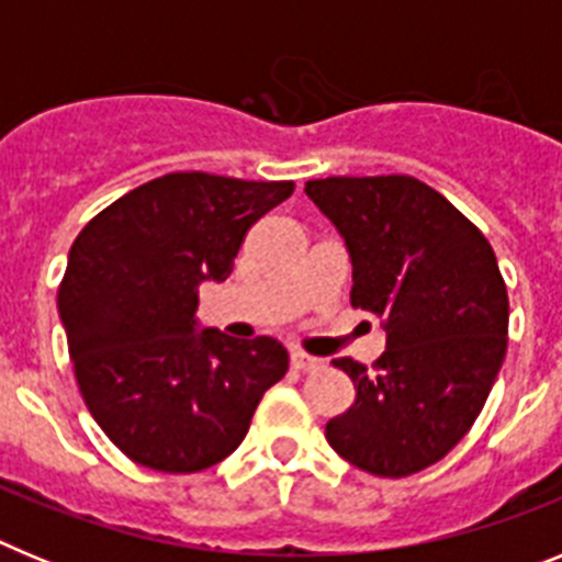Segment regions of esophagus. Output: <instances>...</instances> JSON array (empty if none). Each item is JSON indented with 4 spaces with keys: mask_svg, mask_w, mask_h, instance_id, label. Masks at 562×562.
I'll return each instance as SVG.
<instances>
[{
    "mask_svg": "<svg viewBox=\"0 0 562 562\" xmlns=\"http://www.w3.org/2000/svg\"><path fill=\"white\" fill-rule=\"evenodd\" d=\"M290 362H292V369H297V371H310V369H317V366H321V360L312 355H306V351H292Z\"/></svg>",
    "mask_w": 562,
    "mask_h": 562,
    "instance_id": "34e87169",
    "label": "esophagus"
}]
</instances>
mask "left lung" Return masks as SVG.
Returning <instances> with one entry per match:
<instances>
[{"label":"left lung","mask_w":562,"mask_h":562,"mask_svg":"<svg viewBox=\"0 0 562 562\" xmlns=\"http://www.w3.org/2000/svg\"><path fill=\"white\" fill-rule=\"evenodd\" d=\"M304 191L346 241L351 306L385 329L374 369L335 360L355 402L326 422V441L371 475L419 473L473 428L504 362L509 297L493 247L405 173L326 177Z\"/></svg>","instance_id":"8db88e82"}]
</instances>
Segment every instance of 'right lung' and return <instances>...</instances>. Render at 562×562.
Here are the masks:
<instances>
[{"instance_id":"obj_1","label":"right lung","mask_w":562,"mask_h":562,"mask_svg":"<svg viewBox=\"0 0 562 562\" xmlns=\"http://www.w3.org/2000/svg\"><path fill=\"white\" fill-rule=\"evenodd\" d=\"M292 182L177 171L134 188L78 233L58 315L89 414L132 461L200 473L247 436L290 369L272 337L236 340L196 321L200 284L225 281L247 231Z\"/></svg>"}]
</instances>
